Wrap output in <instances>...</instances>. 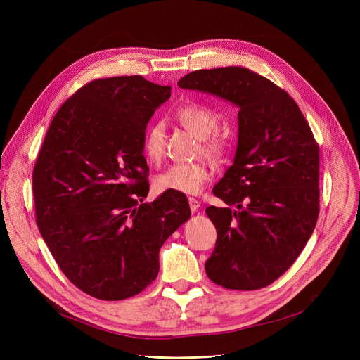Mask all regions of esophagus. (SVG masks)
<instances>
[{
    "label": "esophagus",
    "mask_w": 360,
    "mask_h": 360,
    "mask_svg": "<svg viewBox=\"0 0 360 360\" xmlns=\"http://www.w3.org/2000/svg\"><path fill=\"white\" fill-rule=\"evenodd\" d=\"M188 202H189V207H191V211L192 212H196L199 208H200V202L195 198H188Z\"/></svg>",
    "instance_id": "1"
}]
</instances>
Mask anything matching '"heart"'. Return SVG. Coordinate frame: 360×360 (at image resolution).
Instances as JSON below:
<instances>
[{
  "mask_svg": "<svg viewBox=\"0 0 360 360\" xmlns=\"http://www.w3.org/2000/svg\"><path fill=\"white\" fill-rule=\"evenodd\" d=\"M176 120L192 134L202 139V150L205 155L219 161L226 150L222 138L212 134L218 129V118L208 108L189 104L176 110ZM143 155L150 164H160L165 155V125L158 121L145 131L142 142ZM211 178V169L203 162L175 164L155 179V186L161 192H175L193 195L198 193Z\"/></svg>",
  "mask_w": 360,
  "mask_h": 360,
  "instance_id": "obj_1",
  "label": "heart"
}]
</instances>
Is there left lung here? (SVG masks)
<instances>
[{
	"label": "left lung",
	"mask_w": 360,
	"mask_h": 360,
	"mask_svg": "<svg viewBox=\"0 0 360 360\" xmlns=\"http://www.w3.org/2000/svg\"><path fill=\"white\" fill-rule=\"evenodd\" d=\"M184 89L217 95L238 112L233 164L214 186L226 207L207 208L218 236L205 262L226 289L271 285L296 261L319 215V146L290 95L248 68L198 70Z\"/></svg>",
	"instance_id": "1"
}]
</instances>
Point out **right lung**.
I'll list each match as a JSON object with an SVG mask.
<instances>
[{"label": "right lung", "instance_id": "right-lung-1", "mask_svg": "<svg viewBox=\"0 0 360 360\" xmlns=\"http://www.w3.org/2000/svg\"><path fill=\"white\" fill-rule=\"evenodd\" d=\"M171 86L141 75L95 79L51 122L32 172L39 232L82 292L122 300L160 272V249L191 217L184 193L148 203L146 125Z\"/></svg>", "mask_w": 360, "mask_h": 360}]
</instances>
